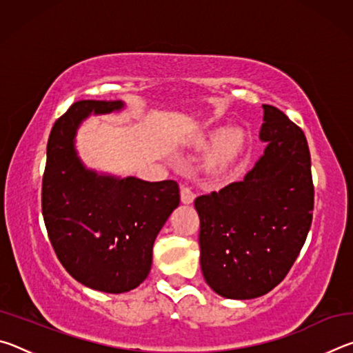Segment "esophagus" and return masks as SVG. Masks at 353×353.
<instances>
[{
    "instance_id": "34e87169",
    "label": "esophagus",
    "mask_w": 353,
    "mask_h": 353,
    "mask_svg": "<svg viewBox=\"0 0 353 353\" xmlns=\"http://www.w3.org/2000/svg\"><path fill=\"white\" fill-rule=\"evenodd\" d=\"M194 198H196L194 191L191 190L188 185L183 183L182 187H181V199H182L183 204H191V202L194 201Z\"/></svg>"
}]
</instances>
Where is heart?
I'll use <instances>...</instances> for the list:
<instances>
[{
  "label": "heart",
  "mask_w": 353,
  "mask_h": 353,
  "mask_svg": "<svg viewBox=\"0 0 353 353\" xmlns=\"http://www.w3.org/2000/svg\"><path fill=\"white\" fill-rule=\"evenodd\" d=\"M213 139V143L207 154V165L212 168H224L234 163L241 154L244 146V135L240 129L227 128L210 135H199L196 141L205 143Z\"/></svg>",
  "instance_id": "b5f03b06"
}]
</instances>
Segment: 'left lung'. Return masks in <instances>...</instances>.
<instances>
[{"mask_svg":"<svg viewBox=\"0 0 353 353\" xmlns=\"http://www.w3.org/2000/svg\"><path fill=\"white\" fill-rule=\"evenodd\" d=\"M265 155L241 182L196 198L201 270L227 299L260 297L282 282L313 219L312 160L302 129L263 104Z\"/></svg>","mask_w":353,"mask_h":353,"instance_id":"8db88e82","label":"left lung"}]
</instances>
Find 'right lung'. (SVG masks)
<instances>
[{
	"label": "right lung",
	"mask_w": 353,
	"mask_h": 353,
	"mask_svg": "<svg viewBox=\"0 0 353 353\" xmlns=\"http://www.w3.org/2000/svg\"><path fill=\"white\" fill-rule=\"evenodd\" d=\"M121 107L93 99L71 105L51 129L41 181V213L59 261L77 282L113 294L148 277L155 236L181 202L174 181L98 176L77 159L82 119Z\"/></svg>",
	"instance_id": "1"
}]
</instances>
